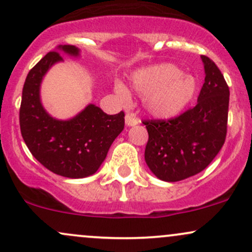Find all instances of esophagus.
<instances>
[{
    "instance_id": "esophagus-1",
    "label": "esophagus",
    "mask_w": 252,
    "mask_h": 252,
    "mask_svg": "<svg viewBox=\"0 0 252 252\" xmlns=\"http://www.w3.org/2000/svg\"><path fill=\"white\" fill-rule=\"evenodd\" d=\"M126 126H134L136 124H138L137 118H135V116L132 114H126Z\"/></svg>"
}]
</instances>
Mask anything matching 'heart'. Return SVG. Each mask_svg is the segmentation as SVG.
<instances>
[{
  "label": "heart",
  "instance_id": "b5f03b06",
  "mask_svg": "<svg viewBox=\"0 0 252 252\" xmlns=\"http://www.w3.org/2000/svg\"><path fill=\"white\" fill-rule=\"evenodd\" d=\"M131 90L142 97L144 111L158 120H170L181 114L196 94V82L173 63H160L141 68L130 76ZM115 91L122 99H129V92L121 82Z\"/></svg>",
  "mask_w": 252,
  "mask_h": 252
}]
</instances>
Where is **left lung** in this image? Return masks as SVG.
Returning <instances> with one entry per match:
<instances>
[{
  "instance_id": "1",
  "label": "left lung",
  "mask_w": 252,
  "mask_h": 252,
  "mask_svg": "<svg viewBox=\"0 0 252 252\" xmlns=\"http://www.w3.org/2000/svg\"><path fill=\"white\" fill-rule=\"evenodd\" d=\"M205 83L193 109L168 121H144L148 143L144 160L160 180L175 182L204 170L226 137L230 91L220 70L201 56Z\"/></svg>"
}]
</instances>
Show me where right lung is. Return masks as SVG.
Listing matches in <instances>:
<instances>
[{"label":"right lung","mask_w":252,"mask_h":252,"mask_svg":"<svg viewBox=\"0 0 252 252\" xmlns=\"http://www.w3.org/2000/svg\"><path fill=\"white\" fill-rule=\"evenodd\" d=\"M59 52L78 58L80 50L59 45L30 71L22 90L20 128L32 155L58 175L82 179L97 172L115 138L124 129V112L106 115L89 104L76 116L58 120L43 108L40 88L50 68L63 62Z\"/></svg>","instance_id":"obj_1"}]
</instances>
